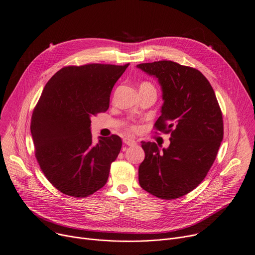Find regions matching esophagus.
<instances>
[{
    "instance_id": "esophagus-1",
    "label": "esophagus",
    "mask_w": 255,
    "mask_h": 255,
    "mask_svg": "<svg viewBox=\"0 0 255 255\" xmlns=\"http://www.w3.org/2000/svg\"><path fill=\"white\" fill-rule=\"evenodd\" d=\"M123 141H124L125 144H127L129 146H133V145L136 144V141L134 139H132V138H129V137H125L124 139H123Z\"/></svg>"
}]
</instances>
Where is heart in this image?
<instances>
[{
  "mask_svg": "<svg viewBox=\"0 0 255 255\" xmlns=\"http://www.w3.org/2000/svg\"><path fill=\"white\" fill-rule=\"evenodd\" d=\"M144 86H153L151 83H149V82H142L141 83V85H140V87H144ZM128 127H129V129L130 130H132V131H135L136 129H137V126L136 125H134V124H129L128 125Z\"/></svg>",
  "mask_w": 255,
  "mask_h": 255,
  "instance_id": "1",
  "label": "heart"
}]
</instances>
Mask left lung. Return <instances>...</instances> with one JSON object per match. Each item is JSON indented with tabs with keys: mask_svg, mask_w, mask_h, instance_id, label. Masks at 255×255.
<instances>
[{
	"mask_svg": "<svg viewBox=\"0 0 255 255\" xmlns=\"http://www.w3.org/2000/svg\"><path fill=\"white\" fill-rule=\"evenodd\" d=\"M137 67L157 78L164 104L154 129L171 134L169 147L161 150L154 142H141L145 157L138 180L160 199L179 198L196 188L214 164L224 136L222 111L197 69L167 60Z\"/></svg>",
	"mask_w": 255,
	"mask_h": 255,
	"instance_id": "8db88e82",
	"label": "left lung"
}]
</instances>
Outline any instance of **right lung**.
<instances>
[{"label": "right lung", "mask_w": 255, "mask_h": 255, "mask_svg": "<svg viewBox=\"0 0 255 255\" xmlns=\"http://www.w3.org/2000/svg\"><path fill=\"white\" fill-rule=\"evenodd\" d=\"M128 66H66L45 84L30 130L37 163L62 193L86 197L106 185L122 140L112 135L95 144L90 118L109 109L111 91Z\"/></svg>", "instance_id": "right-lung-1"}]
</instances>
